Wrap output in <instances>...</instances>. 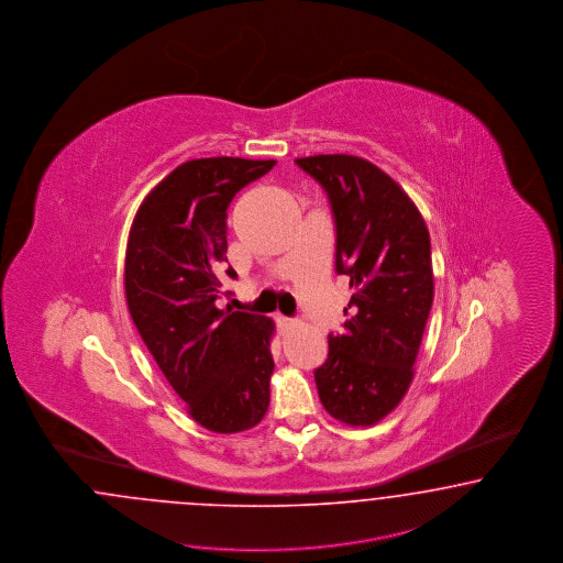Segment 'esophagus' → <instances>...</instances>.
Returning a JSON list of instances; mask_svg holds the SVG:
<instances>
[{"instance_id":"34e87169","label":"esophagus","mask_w":563,"mask_h":563,"mask_svg":"<svg viewBox=\"0 0 563 563\" xmlns=\"http://www.w3.org/2000/svg\"><path fill=\"white\" fill-rule=\"evenodd\" d=\"M275 323H277V329H279L282 333H286V331L294 325V321L288 319V317H284V314H275Z\"/></svg>"}]
</instances>
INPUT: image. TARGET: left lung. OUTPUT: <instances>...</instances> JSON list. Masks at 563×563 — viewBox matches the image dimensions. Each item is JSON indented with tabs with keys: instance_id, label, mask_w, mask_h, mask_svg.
Returning a JSON list of instances; mask_svg holds the SVG:
<instances>
[{
	"instance_id": "8db88e82",
	"label": "left lung",
	"mask_w": 563,
	"mask_h": 563,
	"mask_svg": "<svg viewBox=\"0 0 563 563\" xmlns=\"http://www.w3.org/2000/svg\"><path fill=\"white\" fill-rule=\"evenodd\" d=\"M325 188L338 225L335 269L350 279L344 333H329L314 371L327 412L371 427L396 410L433 305L431 238L415 200L391 176L356 155L296 159Z\"/></svg>"
}]
</instances>
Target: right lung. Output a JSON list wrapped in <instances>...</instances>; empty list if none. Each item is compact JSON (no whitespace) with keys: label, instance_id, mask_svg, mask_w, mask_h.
<instances>
[{"label":"right lung","instance_id":"add662e5","mask_svg":"<svg viewBox=\"0 0 563 563\" xmlns=\"http://www.w3.org/2000/svg\"><path fill=\"white\" fill-rule=\"evenodd\" d=\"M277 162L205 157L178 165L141 202L128 234V310L188 415L242 433L269 408L275 323L216 307L228 261V207ZM225 273L236 277L228 267Z\"/></svg>","mask_w":563,"mask_h":563}]
</instances>
